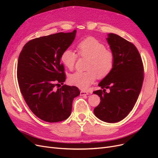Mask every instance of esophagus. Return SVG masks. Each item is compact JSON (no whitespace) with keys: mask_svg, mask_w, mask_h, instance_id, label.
I'll return each mask as SVG.
<instances>
[{"mask_svg":"<svg viewBox=\"0 0 158 158\" xmlns=\"http://www.w3.org/2000/svg\"><path fill=\"white\" fill-rule=\"evenodd\" d=\"M88 95V93L85 91H81L80 92V95L81 96H84V95Z\"/></svg>","mask_w":158,"mask_h":158,"instance_id":"1","label":"esophagus"}]
</instances>
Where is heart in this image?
Instances as JSON below:
<instances>
[{"instance_id": "heart-1", "label": "heart", "mask_w": 158, "mask_h": 158, "mask_svg": "<svg viewBox=\"0 0 158 158\" xmlns=\"http://www.w3.org/2000/svg\"><path fill=\"white\" fill-rule=\"evenodd\" d=\"M77 54L81 58L88 59L84 72H76L69 76V82L81 89H87L97 77L102 78L112 70L114 63L113 52L106 49L103 43L93 37L81 41L76 47ZM78 56L71 49L64 50L60 55V60L66 68L73 70Z\"/></svg>"}]
</instances>
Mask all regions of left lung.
<instances>
[{
  "label": "left lung",
  "mask_w": 158,
  "mask_h": 158,
  "mask_svg": "<svg viewBox=\"0 0 158 158\" xmlns=\"http://www.w3.org/2000/svg\"><path fill=\"white\" fill-rule=\"evenodd\" d=\"M107 40L114 53V63L111 73L99 84L102 89L94 92L101 100L94 112L100 120L113 123L125 118L135 106L144 80V66L132 43L114 33L108 34Z\"/></svg>",
  "instance_id": "obj_1"
}]
</instances>
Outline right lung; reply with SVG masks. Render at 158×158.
Masks as SVG:
<instances>
[{"label": "right lung", "instance_id": "obj_1", "mask_svg": "<svg viewBox=\"0 0 158 158\" xmlns=\"http://www.w3.org/2000/svg\"><path fill=\"white\" fill-rule=\"evenodd\" d=\"M76 33L75 30L31 40L19 55L17 78L20 92L33 114L44 121L68 118L73 99L80 94L77 87L63 85L66 75L60 62L62 52L73 42Z\"/></svg>", "mask_w": 158, "mask_h": 158}]
</instances>
